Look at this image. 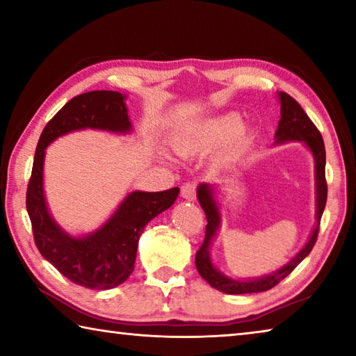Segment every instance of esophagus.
Instances as JSON below:
<instances>
[{"label":"esophagus","instance_id":"obj_1","mask_svg":"<svg viewBox=\"0 0 356 356\" xmlns=\"http://www.w3.org/2000/svg\"><path fill=\"white\" fill-rule=\"evenodd\" d=\"M180 195L185 200L193 201L196 197V184L195 182H186L182 185V188H180Z\"/></svg>","mask_w":356,"mask_h":356}]
</instances>
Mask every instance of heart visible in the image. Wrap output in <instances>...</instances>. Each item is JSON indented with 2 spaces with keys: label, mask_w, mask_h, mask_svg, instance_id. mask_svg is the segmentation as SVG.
Segmentation results:
<instances>
[{
  "label": "heart",
  "mask_w": 356,
  "mask_h": 356,
  "mask_svg": "<svg viewBox=\"0 0 356 356\" xmlns=\"http://www.w3.org/2000/svg\"><path fill=\"white\" fill-rule=\"evenodd\" d=\"M240 127H242V119L238 114H225L179 134L174 138L172 147L180 156L206 154L232 140L238 134Z\"/></svg>",
  "instance_id": "obj_1"
}]
</instances>
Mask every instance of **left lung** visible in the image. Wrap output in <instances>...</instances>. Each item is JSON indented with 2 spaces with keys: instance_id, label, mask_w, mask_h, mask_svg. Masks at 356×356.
Returning a JSON list of instances; mask_svg holds the SVG:
<instances>
[{
  "instance_id": "obj_1",
  "label": "left lung",
  "mask_w": 356,
  "mask_h": 356,
  "mask_svg": "<svg viewBox=\"0 0 356 356\" xmlns=\"http://www.w3.org/2000/svg\"><path fill=\"white\" fill-rule=\"evenodd\" d=\"M281 102V119L276 129V143H287V141H303L306 146L309 147L316 161V220L317 225L312 231L311 237L306 245L301 248L291 262H287L284 267H281L276 272L261 276V278L252 280H234L229 276L222 275L213 267L212 261H210L209 248L212 245V240L216 236L221 222V213L218 209V202L215 201L213 188L207 184L200 185L197 188V200H200L201 207L206 213L207 226H206V237L201 248L196 252V268L200 275L206 280L210 286L215 287L216 291H221L229 295H238V293H256V292H265L268 289L275 287L278 282L292 273V270L303 261V259L309 254L312 246L316 245L317 234H318V225H321V218L327 204V180H325V144L322 140L321 131L312 124V120L308 118V114L303 111V108L298 105V102L292 99L291 95L286 92L278 94Z\"/></svg>"
}]
</instances>
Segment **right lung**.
<instances>
[{
  "mask_svg": "<svg viewBox=\"0 0 356 356\" xmlns=\"http://www.w3.org/2000/svg\"><path fill=\"white\" fill-rule=\"evenodd\" d=\"M124 100L125 95L116 91H91L69 100L42 131L26 190V210L40 254L72 282L95 291H106L127 281L135 268L138 240L144 227L172 206L179 186L155 193L131 191L97 231L72 237L56 225L47 209L44 156L48 144L74 130L129 134L131 124Z\"/></svg>",
  "mask_w": 356,
  "mask_h": 356,
  "instance_id": "1",
  "label": "right lung"
}]
</instances>
